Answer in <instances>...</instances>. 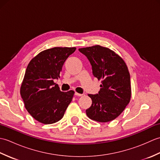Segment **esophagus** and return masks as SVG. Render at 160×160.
I'll use <instances>...</instances> for the list:
<instances>
[{"label": "esophagus", "instance_id": "obj_1", "mask_svg": "<svg viewBox=\"0 0 160 160\" xmlns=\"http://www.w3.org/2000/svg\"><path fill=\"white\" fill-rule=\"evenodd\" d=\"M75 95H76V96H79V97H80V96H82V95H83V94H81V93H78L76 92V93H75Z\"/></svg>", "mask_w": 160, "mask_h": 160}]
</instances>
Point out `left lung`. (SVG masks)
Here are the masks:
<instances>
[{
	"label": "left lung",
	"mask_w": 160,
	"mask_h": 160,
	"mask_svg": "<svg viewBox=\"0 0 160 160\" xmlns=\"http://www.w3.org/2000/svg\"><path fill=\"white\" fill-rule=\"evenodd\" d=\"M79 51L90 62L93 76L102 80L98 93L88 94L92 104L86 110L87 116L100 122L113 120L131 100L130 73L127 64L113 51L100 45Z\"/></svg>",
	"instance_id": "left-lung-1"
}]
</instances>
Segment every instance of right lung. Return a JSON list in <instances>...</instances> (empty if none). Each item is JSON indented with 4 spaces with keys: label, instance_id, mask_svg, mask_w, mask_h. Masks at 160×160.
Masks as SVG:
<instances>
[{
    "label": "right lung",
    "instance_id": "1",
    "mask_svg": "<svg viewBox=\"0 0 160 160\" xmlns=\"http://www.w3.org/2000/svg\"><path fill=\"white\" fill-rule=\"evenodd\" d=\"M76 49V47L46 49L29 63L20 95L26 109L37 121L53 124L63 118L74 91L62 92L53 80L60 78L64 62Z\"/></svg>",
    "mask_w": 160,
    "mask_h": 160
}]
</instances>
